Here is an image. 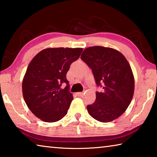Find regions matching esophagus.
Masks as SVG:
<instances>
[{"label": "esophagus", "instance_id": "34e87169", "mask_svg": "<svg viewBox=\"0 0 157 157\" xmlns=\"http://www.w3.org/2000/svg\"><path fill=\"white\" fill-rule=\"evenodd\" d=\"M83 94H84L83 92H79V93H77V94H76V95H78V96H82Z\"/></svg>", "mask_w": 157, "mask_h": 157}]
</instances>
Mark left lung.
I'll return each mask as SVG.
<instances>
[{"label":"left lung","mask_w":157,"mask_h":157,"mask_svg":"<svg viewBox=\"0 0 157 157\" xmlns=\"http://www.w3.org/2000/svg\"><path fill=\"white\" fill-rule=\"evenodd\" d=\"M81 59L92 70L98 86L95 101L87 105L89 115L100 122L108 123L118 118L128 107L134 91L132 68L118 50L102 46L89 47Z\"/></svg>","instance_id":"left-lung-1"}]
</instances>
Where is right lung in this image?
<instances>
[{"label":"right lung","instance_id":"right-lung-1","mask_svg":"<svg viewBox=\"0 0 157 157\" xmlns=\"http://www.w3.org/2000/svg\"><path fill=\"white\" fill-rule=\"evenodd\" d=\"M83 49L46 48L39 52L23 79V98L32 113L47 123L63 118L73 99L66 73ZM66 85L64 88L61 86Z\"/></svg>","mask_w":157,"mask_h":157}]
</instances>
